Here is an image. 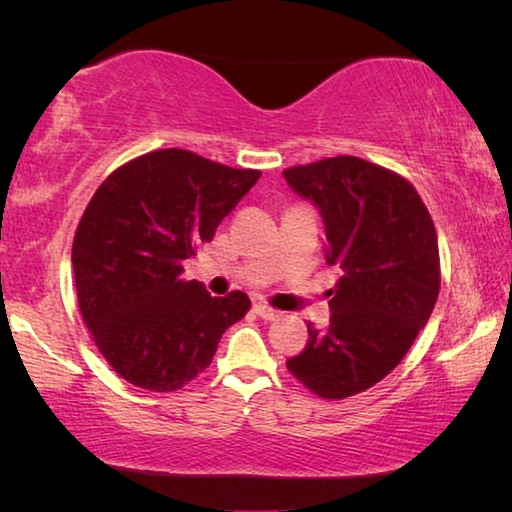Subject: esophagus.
I'll return each instance as SVG.
<instances>
[{
	"mask_svg": "<svg viewBox=\"0 0 512 512\" xmlns=\"http://www.w3.org/2000/svg\"><path fill=\"white\" fill-rule=\"evenodd\" d=\"M253 311L255 314L259 316V318H264V320H275V318H280L282 314L277 309H273L271 305H264V302H255L253 305Z\"/></svg>",
	"mask_w": 512,
	"mask_h": 512,
	"instance_id": "34e87169",
	"label": "esophagus"
}]
</instances>
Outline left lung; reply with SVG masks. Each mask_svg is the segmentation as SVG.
<instances>
[{"label":"left lung","instance_id":"obj_1","mask_svg":"<svg viewBox=\"0 0 512 512\" xmlns=\"http://www.w3.org/2000/svg\"><path fill=\"white\" fill-rule=\"evenodd\" d=\"M284 178L323 214L327 264L343 273L329 325H307L287 368L323 400H345L397 368L427 325L440 291L436 228L409 180L354 155L298 164Z\"/></svg>","mask_w":512,"mask_h":512}]
</instances>
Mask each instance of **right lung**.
<instances>
[{"instance_id": "1", "label": "right lung", "mask_w": 512, "mask_h": 512, "mask_svg": "<svg viewBox=\"0 0 512 512\" xmlns=\"http://www.w3.org/2000/svg\"><path fill=\"white\" fill-rule=\"evenodd\" d=\"M259 176L160 149L121 164L90 198L72 246L76 298L94 345L128 384L180 391L246 316L244 291L212 298L185 280L183 262L212 241Z\"/></svg>"}]
</instances>
